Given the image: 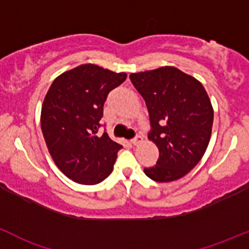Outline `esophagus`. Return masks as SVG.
<instances>
[{"instance_id": "obj_1", "label": "esophagus", "mask_w": 249, "mask_h": 249, "mask_svg": "<svg viewBox=\"0 0 249 249\" xmlns=\"http://www.w3.org/2000/svg\"><path fill=\"white\" fill-rule=\"evenodd\" d=\"M142 141H143L142 136H141V135H136L135 137H133L132 140H131V143H132L133 145H137L138 143H141V142H142Z\"/></svg>"}]
</instances>
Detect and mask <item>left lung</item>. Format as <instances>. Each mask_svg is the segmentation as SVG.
Masks as SVG:
<instances>
[{"label":"left lung","mask_w":249,"mask_h":249,"mask_svg":"<svg viewBox=\"0 0 249 249\" xmlns=\"http://www.w3.org/2000/svg\"><path fill=\"white\" fill-rule=\"evenodd\" d=\"M130 80L144 99L148 138L160 151L145 175L159 182L180 179L200 161L210 141L213 109L208 93L199 81L174 67L136 72Z\"/></svg>","instance_id":"obj_1"}]
</instances>
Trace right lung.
I'll return each instance as SVG.
<instances>
[{"label":"right lung","mask_w":249,"mask_h":249,"mask_svg":"<svg viewBox=\"0 0 249 249\" xmlns=\"http://www.w3.org/2000/svg\"><path fill=\"white\" fill-rule=\"evenodd\" d=\"M125 80V72L82 64L57 77L44 99V140L56 166L78 184H99L112 173L123 146L98 131L107 95Z\"/></svg>","instance_id":"right-lung-1"}]
</instances>
